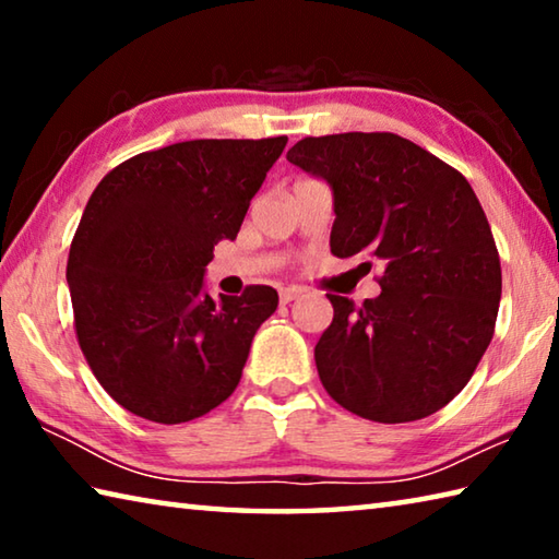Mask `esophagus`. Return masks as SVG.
I'll return each mask as SVG.
<instances>
[{"mask_svg": "<svg viewBox=\"0 0 559 559\" xmlns=\"http://www.w3.org/2000/svg\"><path fill=\"white\" fill-rule=\"evenodd\" d=\"M300 296H302V288H296V286H293V288H281V290H278V298H281L283 306H286V302H293V300L300 298Z\"/></svg>", "mask_w": 559, "mask_h": 559, "instance_id": "obj_1", "label": "esophagus"}]
</instances>
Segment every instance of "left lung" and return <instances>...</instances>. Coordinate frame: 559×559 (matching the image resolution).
<instances>
[{
  "instance_id": "8db88e82",
  "label": "left lung",
  "mask_w": 559,
  "mask_h": 559,
  "mask_svg": "<svg viewBox=\"0 0 559 559\" xmlns=\"http://www.w3.org/2000/svg\"><path fill=\"white\" fill-rule=\"evenodd\" d=\"M286 157L333 187V257L382 263L377 298L355 306L328 293L335 316L316 345L320 382L370 421L439 412L490 345L503 286L468 179L394 132L302 138Z\"/></svg>"
}]
</instances>
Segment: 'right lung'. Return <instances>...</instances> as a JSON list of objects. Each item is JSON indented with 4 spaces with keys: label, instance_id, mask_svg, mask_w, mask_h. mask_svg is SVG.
<instances>
[{
    "label": "right lung",
    "instance_id": "add662e5",
    "mask_svg": "<svg viewBox=\"0 0 559 559\" xmlns=\"http://www.w3.org/2000/svg\"><path fill=\"white\" fill-rule=\"evenodd\" d=\"M288 138L187 140L126 159L100 179L73 234L75 337L103 390L128 412L182 424L229 400L278 293L214 300L204 269L236 239Z\"/></svg>",
    "mask_w": 559,
    "mask_h": 559
}]
</instances>
